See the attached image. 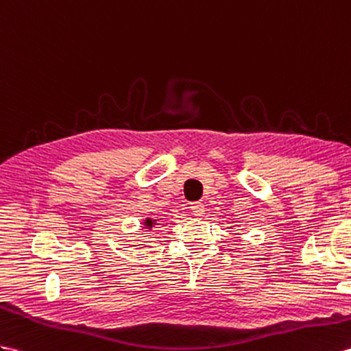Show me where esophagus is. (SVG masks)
I'll return each mask as SVG.
<instances>
[{
    "instance_id": "obj_1",
    "label": "esophagus",
    "mask_w": 351,
    "mask_h": 351,
    "mask_svg": "<svg viewBox=\"0 0 351 351\" xmlns=\"http://www.w3.org/2000/svg\"><path fill=\"white\" fill-rule=\"evenodd\" d=\"M191 212H193L194 217H197V218L203 217V215H204V204L200 203V202L193 203V204H191Z\"/></svg>"
}]
</instances>
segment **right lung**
<instances>
[{"label": "right lung", "mask_w": 351, "mask_h": 351, "mask_svg": "<svg viewBox=\"0 0 351 351\" xmlns=\"http://www.w3.org/2000/svg\"><path fill=\"white\" fill-rule=\"evenodd\" d=\"M156 223H157V221H156V219L145 218V219H143V222H142V226H143V230H148V231H151L152 228L156 227Z\"/></svg>", "instance_id": "add662e5"}]
</instances>
